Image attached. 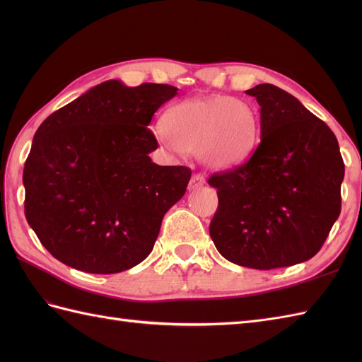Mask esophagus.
Masks as SVG:
<instances>
[{
    "mask_svg": "<svg viewBox=\"0 0 362 362\" xmlns=\"http://www.w3.org/2000/svg\"><path fill=\"white\" fill-rule=\"evenodd\" d=\"M204 183H205L204 175H202V174H194L193 177H191V180H189V185H188V188H189L191 191H194V189L202 188V187H204Z\"/></svg>",
    "mask_w": 362,
    "mask_h": 362,
    "instance_id": "esophagus-1",
    "label": "esophagus"
}]
</instances>
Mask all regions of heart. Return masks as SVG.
<instances>
[{"label": "heart", "instance_id": "heart-1", "mask_svg": "<svg viewBox=\"0 0 362 362\" xmlns=\"http://www.w3.org/2000/svg\"><path fill=\"white\" fill-rule=\"evenodd\" d=\"M163 126L166 134L160 140L168 148L197 152L202 163L213 169L241 165L255 151L259 136L257 112L232 96L177 103L165 113Z\"/></svg>", "mask_w": 362, "mask_h": 362}]
</instances>
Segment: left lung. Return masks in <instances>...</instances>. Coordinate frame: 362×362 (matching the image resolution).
Returning a JSON list of instances; mask_svg holds the SVG:
<instances>
[{"label":"left lung","mask_w":362,"mask_h":362,"mask_svg":"<svg viewBox=\"0 0 362 362\" xmlns=\"http://www.w3.org/2000/svg\"><path fill=\"white\" fill-rule=\"evenodd\" d=\"M245 93L261 107V141L243 165L209 179L219 199L210 236L222 257L244 267L303 263L339 218V144L288 91L259 83Z\"/></svg>","instance_id":"8db88e82"}]
</instances>
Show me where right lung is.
I'll return each mask as SVG.
<instances>
[{
	"instance_id": "obj_1",
	"label": "right lung",
	"mask_w": 362,
	"mask_h": 362,
	"mask_svg": "<svg viewBox=\"0 0 362 362\" xmlns=\"http://www.w3.org/2000/svg\"><path fill=\"white\" fill-rule=\"evenodd\" d=\"M177 95L165 83L105 81L37 129L23 171L28 224L54 258L88 274L149 255L165 213L185 194L187 166H158L148 129Z\"/></svg>"
}]
</instances>
